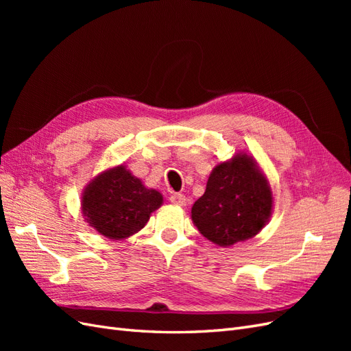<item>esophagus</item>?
Returning <instances> with one entry per match:
<instances>
[{
    "label": "esophagus",
    "mask_w": 351,
    "mask_h": 351,
    "mask_svg": "<svg viewBox=\"0 0 351 351\" xmlns=\"http://www.w3.org/2000/svg\"><path fill=\"white\" fill-rule=\"evenodd\" d=\"M169 202L174 205H178V206H184L186 205V196L182 195V193H173L171 196H169Z\"/></svg>",
    "instance_id": "obj_1"
}]
</instances>
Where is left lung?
<instances>
[{"instance_id":"left-lung-1","label":"left lung","mask_w":351,"mask_h":351,"mask_svg":"<svg viewBox=\"0 0 351 351\" xmlns=\"http://www.w3.org/2000/svg\"><path fill=\"white\" fill-rule=\"evenodd\" d=\"M272 195L267 180L246 154L222 162L209 176L206 190L192 208L195 226L219 246L256 236L267 224Z\"/></svg>"}]
</instances>
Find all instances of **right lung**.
<instances>
[{
    "instance_id": "1",
    "label": "right lung",
    "mask_w": 351,
    "mask_h": 351,
    "mask_svg": "<svg viewBox=\"0 0 351 351\" xmlns=\"http://www.w3.org/2000/svg\"><path fill=\"white\" fill-rule=\"evenodd\" d=\"M162 204V196L146 189L124 167L98 176L84 190L83 214L102 236L125 239L145 227L149 215Z\"/></svg>"
}]
</instances>
